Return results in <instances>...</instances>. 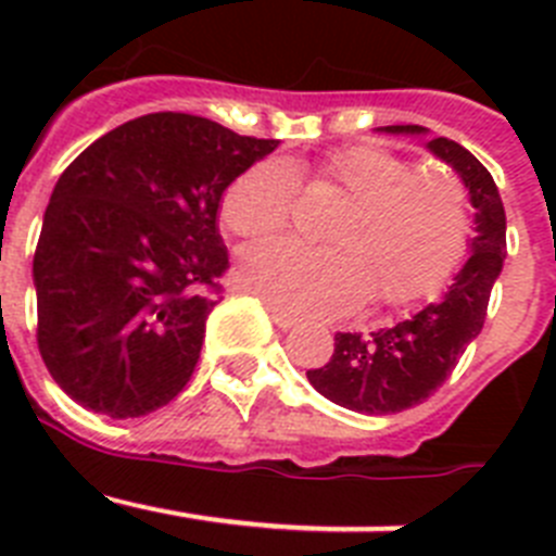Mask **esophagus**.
I'll list each match as a JSON object with an SVG mask.
<instances>
[{
    "label": "esophagus",
    "mask_w": 556,
    "mask_h": 556,
    "mask_svg": "<svg viewBox=\"0 0 556 556\" xmlns=\"http://www.w3.org/2000/svg\"><path fill=\"white\" fill-rule=\"evenodd\" d=\"M269 317H273V323L278 328H283V331H289V328H294L298 326V317H294V314H287V312H281V308H275V306H269Z\"/></svg>",
    "instance_id": "obj_1"
}]
</instances>
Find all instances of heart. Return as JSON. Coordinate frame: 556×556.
Listing matches in <instances>:
<instances>
[{
    "label": "heart",
    "instance_id": "heart-1",
    "mask_svg": "<svg viewBox=\"0 0 556 556\" xmlns=\"http://www.w3.org/2000/svg\"><path fill=\"white\" fill-rule=\"evenodd\" d=\"M308 191L345 198L326 228V244L269 242L244 250L239 281L269 306L301 317L351 312L370 294L381 306L420 301L459 264L468 244V200L448 169H415L384 147L353 144L328 152L306 172L287 159L244 169L223 198V223L242 239L283 230Z\"/></svg>",
    "mask_w": 556,
    "mask_h": 556
}]
</instances>
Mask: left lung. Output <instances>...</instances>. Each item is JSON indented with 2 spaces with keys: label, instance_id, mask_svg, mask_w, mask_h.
I'll return each instance as SVG.
<instances>
[{
  "label": "left lung",
  "instance_id": "8db88e82",
  "mask_svg": "<svg viewBox=\"0 0 556 556\" xmlns=\"http://www.w3.org/2000/svg\"><path fill=\"white\" fill-rule=\"evenodd\" d=\"M387 132H426L420 125H390ZM429 150L454 166L476 208V239L443 301L390 328L337 333L328 365L306 370L320 395L362 415H395L424 404L448 381L465 348L479 337L493 283L507 258V217L493 175L456 141L431 139Z\"/></svg>",
  "mask_w": 556,
  "mask_h": 556
}]
</instances>
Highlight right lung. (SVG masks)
<instances>
[{
  "label": "right lung",
  "instance_id": "obj_1",
  "mask_svg": "<svg viewBox=\"0 0 556 556\" xmlns=\"http://www.w3.org/2000/svg\"><path fill=\"white\" fill-rule=\"evenodd\" d=\"M278 147L191 113L113 127L58 178L33 258L38 351L72 401L141 417L189 384L223 298V191Z\"/></svg>",
  "mask_w": 556,
  "mask_h": 556
}]
</instances>
